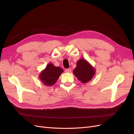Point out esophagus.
Segmentation results:
<instances>
[{
    "label": "esophagus",
    "mask_w": 134,
    "mask_h": 134,
    "mask_svg": "<svg viewBox=\"0 0 134 134\" xmlns=\"http://www.w3.org/2000/svg\"><path fill=\"white\" fill-rule=\"evenodd\" d=\"M71 71V69H66L65 70V71L66 72H70Z\"/></svg>",
    "instance_id": "obj_1"
}]
</instances>
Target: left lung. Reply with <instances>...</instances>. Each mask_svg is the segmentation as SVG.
<instances>
[{
  "label": "left lung",
  "mask_w": 134,
  "mask_h": 134,
  "mask_svg": "<svg viewBox=\"0 0 134 134\" xmlns=\"http://www.w3.org/2000/svg\"><path fill=\"white\" fill-rule=\"evenodd\" d=\"M72 72L81 82L86 84L93 78L96 70L86 59H80L76 62V66Z\"/></svg>",
  "instance_id": "1"
}]
</instances>
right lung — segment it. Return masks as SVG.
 <instances>
[{"instance_id":"1","label":"right lung","mask_w":134,"mask_h":134,"mask_svg":"<svg viewBox=\"0 0 134 134\" xmlns=\"http://www.w3.org/2000/svg\"><path fill=\"white\" fill-rule=\"evenodd\" d=\"M64 70L59 66H55L52 63L47 64L45 69L39 74V79L46 86H52L56 82Z\"/></svg>"}]
</instances>
